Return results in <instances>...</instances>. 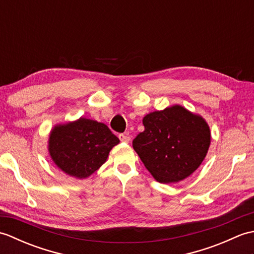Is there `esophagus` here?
<instances>
[{
  "label": "esophagus",
  "mask_w": 254,
  "mask_h": 254,
  "mask_svg": "<svg viewBox=\"0 0 254 254\" xmlns=\"http://www.w3.org/2000/svg\"><path fill=\"white\" fill-rule=\"evenodd\" d=\"M119 138H120V141L123 143H128L131 139V137L128 136L127 134H120V135H119Z\"/></svg>",
  "instance_id": "obj_1"
}]
</instances>
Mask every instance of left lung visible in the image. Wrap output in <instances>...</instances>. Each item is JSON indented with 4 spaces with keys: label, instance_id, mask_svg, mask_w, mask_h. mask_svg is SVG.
<instances>
[{
    "label": "left lung",
    "instance_id": "8db88e82",
    "mask_svg": "<svg viewBox=\"0 0 254 254\" xmlns=\"http://www.w3.org/2000/svg\"><path fill=\"white\" fill-rule=\"evenodd\" d=\"M133 148L156 181L176 183L195 171L206 157L210 130L205 119L180 105L150 112Z\"/></svg>",
    "mask_w": 254,
    "mask_h": 254
}]
</instances>
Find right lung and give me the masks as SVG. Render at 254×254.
I'll return each mask as SVG.
<instances>
[{
    "label": "right lung",
    "instance_id": "obj_1",
    "mask_svg": "<svg viewBox=\"0 0 254 254\" xmlns=\"http://www.w3.org/2000/svg\"><path fill=\"white\" fill-rule=\"evenodd\" d=\"M119 143L120 139L106 124L80 117L51 128L48 152L64 174L86 179L106 163L110 150Z\"/></svg>",
    "mask_w": 254,
    "mask_h": 254
}]
</instances>
